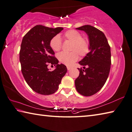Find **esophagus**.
I'll use <instances>...</instances> for the list:
<instances>
[{
	"mask_svg": "<svg viewBox=\"0 0 132 132\" xmlns=\"http://www.w3.org/2000/svg\"><path fill=\"white\" fill-rule=\"evenodd\" d=\"M71 69V67H67V69H68V71H69V70H70Z\"/></svg>",
	"mask_w": 132,
	"mask_h": 132,
	"instance_id": "esophagus-1",
	"label": "esophagus"
}]
</instances>
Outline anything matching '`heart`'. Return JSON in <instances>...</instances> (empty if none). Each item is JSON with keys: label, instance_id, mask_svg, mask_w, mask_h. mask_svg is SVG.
Listing matches in <instances>:
<instances>
[{"label": "heart", "instance_id": "1", "mask_svg": "<svg viewBox=\"0 0 132 132\" xmlns=\"http://www.w3.org/2000/svg\"><path fill=\"white\" fill-rule=\"evenodd\" d=\"M64 38L72 42L71 51L69 53L61 52L57 54V58L61 63L71 66L78 60L79 55L86 56L89 51V44L87 38L82 37L80 33L75 30H69L64 34ZM50 46L52 50L58 52L61 48V40L59 36L53 37L50 41Z\"/></svg>", "mask_w": 132, "mask_h": 132}]
</instances>
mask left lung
<instances>
[{"label":"left lung","mask_w":132,"mask_h":132,"mask_svg":"<svg viewBox=\"0 0 132 132\" xmlns=\"http://www.w3.org/2000/svg\"><path fill=\"white\" fill-rule=\"evenodd\" d=\"M76 29L87 34L89 52L79 62L83 69L78 68L80 73L75 84L79 94L89 96L98 93L108 79L111 66L110 47L105 34L96 27L87 24Z\"/></svg>","instance_id":"left-lung-1"}]
</instances>
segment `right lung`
<instances>
[{"instance_id":"right-lung-1","label":"right lung","mask_w":132,"mask_h":132,"mask_svg":"<svg viewBox=\"0 0 132 132\" xmlns=\"http://www.w3.org/2000/svg\"><path fill=\"white\" fill-rule=\"evenodd\" d=\"M63 30V27L36 25L22 39L19 52L22 73L30 87L41 95L55 93L67 72L65 65L58 64L49 44L51 39ZM49 63L55 66L54 70L49 71Z\"/></svg>"}]
</instances>
